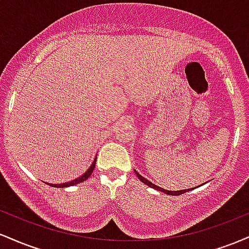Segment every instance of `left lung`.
<instances>
[{
  "label": "left lung",
  "mask_w": 249,
  "mask_h": 249,
  "mask_svg": "<svg viewBox=\"0 0 249 249\" xmlns=\"http://www.w3.org/2000/svg\"><path fill=\"white\" fill-rule=\"evenodd\" d=\"M134 172H136L137 177H138L139 180H141L142 182H144L145 185H147V186H150V187H152V188H156V190L160 191V192H164V193H166V194H170V196H180V194H182V193L187 192V191L193 190V188H190V190H181V191H167V190H164V188L158 187V186H157V185H154V184H152V182H151V181H148L147 179H145L144 177L141 176V174H139L138 172H137V171H134Z\"/></svg>",
  "instance_id": "left-lung-1"
}]
</instances>
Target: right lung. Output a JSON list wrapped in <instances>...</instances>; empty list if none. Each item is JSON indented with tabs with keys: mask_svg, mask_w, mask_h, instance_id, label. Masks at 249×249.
Here are the masks:
<instances>
[{
	"mask_svg": "<svg viewBox=\"0 0 249 249\" xmlns=\"http://www.w3.org/2000/svg\"><path fill=\"white\" fill-rule=\"evenodd\" d=\"M96 159H97V157L95 158V160H93L92 164H91V166L89 167V170L87 171V172H85L84 174H82V176L78 177L77 179L71 180V181H69V182H63V184H48V185H50V186H53V187H69V186H72V185H77V184H79V182L84 181V180H87L89 177L91 176V173L93 172V168H95V166H96Z\"/></svg>",
	"mask_w": 249,
	"mask_h": 249,
	"instance_id": "right-lung-1",
	"label": "right lung"
}]
</instances>
